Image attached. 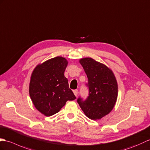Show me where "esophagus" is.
<instances>
[{
  "label": "esophagus",
  "mask_w": 150,
  "mask_h": 150,
  "mask_svg": "<svg viewBox=\"0 0 150 150\" xmlns=\"http://www.w3.org/2000/svg\"><path fill=\"white\" fill-rule=\"evenodd\" d=\"M73 92H74V94L75 96L76 97V96H78V90L77 89L74 90V91H73Z\"/></svg>",
  "instance_id": "obj_1"
}]
</instances>
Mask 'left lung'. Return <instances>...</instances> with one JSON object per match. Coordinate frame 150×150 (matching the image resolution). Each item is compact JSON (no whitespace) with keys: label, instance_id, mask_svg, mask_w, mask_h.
<instances>
[{"label":"left lung","instance_id":"8db88e82","mask_svg":"<svg viewBox=\"0 0 150 150\" xmlns=\"http://www.w3.org/2000/svg\"><path fill=\"white\" fill-rule=\"evenodd\" d=\"M79 63L87 76L89 94L85 100L79 97L77 101L86 117L101 119L112 110L117 101V80L111 69L94 59L82 58Z\"/></svg>","mask_w":150,"mask_h":150}]
</instances>
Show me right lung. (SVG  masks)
I'll use <instances>...</instances> for the list:
<instances>
[{"mask_svg":"<svg viewBox=\"0 0 150 150\" xmlns=\"http://www.w3.org/2000/svg\"><path fill=\"white\" fill-rule=\"evenodd\" d=\"M68 62L62 56L39 64L33 71L29 95L33 105L45 116L58 113L67 101L76 99L64 76Z\"/></svg>","mask_w":150,"mask_h":150,"instance_id":"add662e5","label":"right lung"}]
</instances>
